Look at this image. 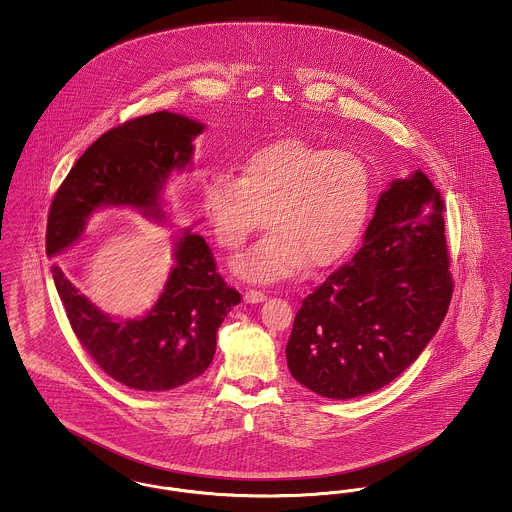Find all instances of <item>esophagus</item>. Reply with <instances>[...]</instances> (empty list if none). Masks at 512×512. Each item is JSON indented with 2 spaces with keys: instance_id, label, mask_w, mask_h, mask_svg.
<instances>
[{
  "instance_id": "1",
  "label": "esophagus",
  "mask_w": 512,
  "mask_h": 512,
  "mask_svg": "<svg viewBox=\"0 0 512 512\" xmlns=\"http://www.w3.org/2000/svg\"><path fill=\"white\" fill-rule=\"evenodd\" d=\"M244 299L247 303H261V301L267 299V295L261 292V290H247L244 293Z\"/></svg>"
}]
</instances>
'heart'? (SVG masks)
I'll return each instance as SVG.
<instances>
[{
	"instance_id": "b5f03b06",
	"label": "heart",
	"mask_w": 512,
	"mask_h": 512,
	"mask_svg": "<svg viewBox=\"0 0 512 512\" xmlns=\"http://www.w3.org/2000/svg\"><path fill=\"white\" fill-rule=\"evenodd\" d=\"M370 199L372 172L357 151L299 138L255 149L242 174L215 171L201 190L205 219L226 251L244 247L267 219V236L234 261V272L255 284L338 261L361 232Z\"/></svg>"
}]
</instances>
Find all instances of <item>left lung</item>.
<instances>
[{"label":"left lung","instance_id":"left-lung-1","mask_svg":"<svg viewBox=\"0 0 512 512\" xmlns=\"http://www.w3.org/2000/svg\"><path fill=\"white\" fill-rule=\"evenodd\" d=\"M449 265L441 192L420 171L391 182L353 259L301 301L286 345L293 378L330 399L388 386L447 315Z\"/></svg>","mask_w":512,"mask_h":512}]
</instances>
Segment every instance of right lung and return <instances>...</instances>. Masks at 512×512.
<instances>
[{
    "label": "right lung",
    "instance_id": "add662e5",
    "mask_svg": "<svg viewBox=\"0 0 512 512\" xmlns=\"http://www.w3.org/2000/svg\"><path fill=\"white\" fill-rule=\"evenodd\" d=\"M205 126L157 111L101 134L88 147L53 195L46 253L74 244L86 220L101 205H134L159 215L157 197L172 169L192 161V140ZM165 292L146 317L113 320L80 295L59 265L51 267L74 336L94 363L132 390H174L211 365L217 330L242 295L217 272L211 247L184 232L174 247Z\"/></svg>",
    "mask_w": 512,
    "mask_h": 512
}]
</instances>
